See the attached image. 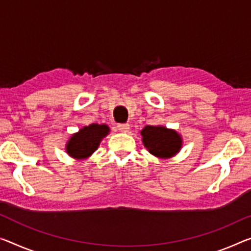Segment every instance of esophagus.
Here are the masks:
<instances>
[{"mask_svg": "<svg viewBox=\"0 0 251 251\" xmlns=\"http://www.w3.org/2000/svg\"><path fill=\"white\" fill-rule=\"evenodd\" d=\"M118 129L120 130L121 132H128L130 129V125L129 123H119Z\"/></svg>", "mask_w": 251, "mask_h": 251, "instance_id": "obj_1", "label": "esophagus"}]
</instances>
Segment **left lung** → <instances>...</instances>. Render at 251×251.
I'll list each match as a JSON object with an SVG mask.
<instances>
[{"label":"left lung","mask_w":251,"mask_h":251,"mask_svg":"<svg viewBox=\"0 0 251 251\" xmlns=\"http://www.w3.org/2000/svg\"><path fill=\"white\" fill-rule=\"evenodd\" d=\"M145 147L153 156L168 158L174 156L182 147V139L174 130L165 126H147L141 131Z\"/></svg>","instance_id":"obj_1"}]
</instances>
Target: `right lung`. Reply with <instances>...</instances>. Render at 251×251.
<instances>
[{"instance_id": "1", "label": "right lung", "mask_w": 251, "mask_h": 251, "mask_svg": "<svg viewBox=\"0 0 251 251\" xmlns=\"http://www.w3.org/2000/svg\"><path fill=\"white\" fill-rule=\"evenodd\" d=\"M109 132V126L105 125H90L84 126L79 132L73 134L67 144V152L74 158H86L98 149L100 141Z\"/></svg>"}]
</instances>
